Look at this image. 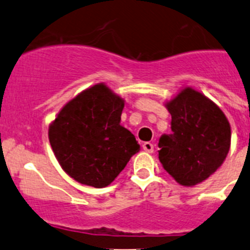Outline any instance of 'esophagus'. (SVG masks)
<instances>
[{
	"instance_id": "34e87169",
	"label": "esophagus",
	"mask_w": 250,
	"mask_h": 250,
	"mask_svg": "<svg viewBox=\"0 0 250 250\" xmlns=\"http://www.w3.org/2000/svg\"><path fill=\"white\" fill-rule=\"evenodd\" d=\"M143 148L146 151V152H148V153L153 152V144L146 141V143L143 144Z\"/></svg>"
}]
</instances>
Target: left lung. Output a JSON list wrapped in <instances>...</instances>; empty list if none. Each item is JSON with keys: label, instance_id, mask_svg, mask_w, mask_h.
<instances>
[{"label": "left lung", "instance_id": "left-lung-1", "mask_svg": "<svg viewBox=\"0 0 250 250\" xmlns=\"http://www.w3.org/2000/svg\"><path fill=\"white\" fill-rule=\"evenodd\" d=\"M167 109L173 133L160 138L158 158L180 185L202 183L220 167L229 152L228 118L213 102L191 88L181 90Z\"/></svg>", "mask_w": 250, "mask_h": 250}]
</instances>
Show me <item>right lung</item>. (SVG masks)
I'll return each instance as SVG.
<instances>
[{"mask_svg":"<svg viewBox=\"0 0 250 250\" xmlns=\"http://www.w3.org/2000/svg\"><path fill=\"white\" fill-rule=\"evenodd\" d=\"M125 103L104 84L67 103L49 127L58 162L83 185L105 188L139 151L135 137L121 125Z\"/></svg>","mask_w":250,"mask_h":250,"instance_id":"1","label":"right lung"}]
</instances>
